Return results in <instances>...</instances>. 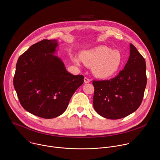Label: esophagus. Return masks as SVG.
Returning a JSON list of instances; mask_svg holds the SVG:
<instances>
[{"mask_svg":"<svg viewBox=\"0 0 160 160\" xmlns=\"http://www.w3.org/2000/svg\"><path fill=\"white\" fill-rule=\"evenodd\" d=\"M90 82V80L89 79V78H87V77H85L84 78V83H89Z\"/></svg>","mask_w":160,"mask_h":160,"instance_id":"34e87169","label":"esophagus"}]
</instances>
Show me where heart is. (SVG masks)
I'll return each mask as SVG.
<instances>
[{
  "instance_id": "obj_1",
  "label": "heart",
  "mask_w": 160,
  "mask_h": 160,
  "mask_svg": "<svg viewBox=\"0 0 160 160\" xmlns=\"http://www.w3.org/2000/svg\"><path fill=\"white\" fill-rule=\"evenodd\" d=\"M80 59L86 66H92L93 75L100 78L112 77L120 70L122 65L120 52L104 45L82 51ZM73 61L75 64H80L78 58H74Z\"/></svg>"
}]
</instances>
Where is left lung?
<instances>
[{
  "label": "left lung",
  "mask_w": 160,
  "mask_h": 160,
  "mask_svg": "<svg viewBox=\"0 0 160 160\" xmlns=\"http://www.w3.org/2000/svg\"><path fill=\"white\" fill-rule=\"evenodd\" d=\"M130 56L123 70L108 80H94L93 106L101 117L124 118L139 108L147 83L144 58L130 43Z\"/></svg>",
  "instance_id": "left-lung-1"
}]
</instances>
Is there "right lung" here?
<instances>
[{"label": "right lung", "mask_w": 160, "mask_h": 160, "mask_svg": "<svg viewBox=\"0 0 160 160\" xmlns=\"http://www.w3.org/2000/svg\"><path fill=\"white\" fill-rule=\"evenodd\" d=\"M58 41L42 40L18 59L14 87L21 106L35 116L54 118L66 109L70 100L83 83V75L66 71L55 56Z\"/></svg>", "instance_id": "add662e5"}]
</instances>
